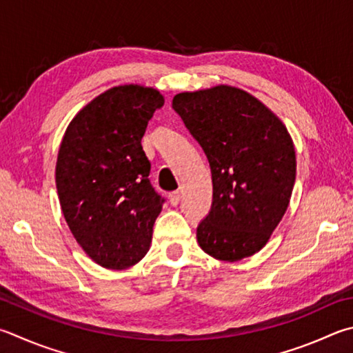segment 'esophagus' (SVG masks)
I'll return each mask as SVG.
<instances>
[{
  "label": "esophagus",
  "instance_id": "1",
  "mask_svg": "<svg viewBox=\"0 0 353 353\" xmlns=\"http://www.w3.org/2000/svg\"><path fill=\"white\" fill-rule=\"evenodd\" d=\"M168 197H170V203L172 205V207H176V205L181 202V193H179V191H174V193H171Z\"/></svg>",
  "mask_w": 353,
  "mask_h": 353
}]
</instances>
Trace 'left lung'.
Listing matches in <instances>:
<instances>
[{
	"instance_id": "left-lung-1",
	"label": "left lung",
	"mask_w": 353,
	"mask_h": 353,
	"mask_svg": "<svg viewBox=\"0 0 353 353\" xmlns=\"http://www.w3.org/2000/svg\"><path fill=\"white\" fill-rule=\"evenodd\" d=\"M172 108L207 154L213 179L199 245L227 262L258 253L283 219L296 177L285 125L252 94L228 85L177 94Z\"/></svg>"
}]
</instances>
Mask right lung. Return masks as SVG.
<instances>
[{
  "mask_svg": "<svg viewBox=\"0 0 353 353\" xmlns=\"http://www.w3.org/2000/svg\"><path fill=\"white\" fill-rule=\"evenodd\" d=\"M163 103L154 88L114 86L83 106L63 136L55 166L63 216L105 268L125 270L150 250L163 199L151 187L142 137Z\"/></svg>",
  "mask_w": 353,
  "mask_h": 353,
  "instance_id": "add662e5",
  "label": "right lung"
}]
</instances>
